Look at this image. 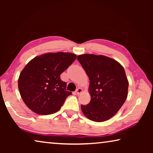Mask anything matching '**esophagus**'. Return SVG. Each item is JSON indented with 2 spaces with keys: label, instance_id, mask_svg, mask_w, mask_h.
I'll return each instance as SVG.
<instances>
[{
  "label": "esophagus",
  "instance_id": "obj_1",
  "mask_svg": "<svg viewBox=\"0 0 153 153\" xmlns=\"http://www.w3.org/2000/svg\"><path fill=\"white\" fill-rule=\"evenodd\" d=\"M82 91H83V90L81 88H77L76 90V93L77 95H79V94H81V93L82 92Z\"/></svg>",
  "mask_w": 153,
  "mask_h": 153
}]
</instances>
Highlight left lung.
<instances>
[{"label":"left lung","mask_w":153,"mask_h":153,"mask_svg":"<svg viewBox=\"0 0 153 153\" xmlns=\"http://www.w3.org/2000/svg\"><path fill=\"white\" fill-rule=\"evenodd\" d=\"M77 60L90 79L91 100L81 105L89 120L102 122L118 112L128 97L129 83L123 67L114 59L103 55L85 54Z\"/></svg>","instance_id":"left-lung-1"}]
</instances>
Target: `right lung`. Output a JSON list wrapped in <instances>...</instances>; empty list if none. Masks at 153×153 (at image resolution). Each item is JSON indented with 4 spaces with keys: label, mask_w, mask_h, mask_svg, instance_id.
<instances>
[{
    "label": "right lung",
    "mask_w": 153,
    "mask_h": 153,
    "mask_svg": "<svg viewBox=\"0 0 153 153\" xmlns=\"http://www.w3.org/2000/svg\"><path fill=\"white\" fill-rule=\"evenodd\" d=\"M73 53H46L28 63L19 75L18 88L27 107L39 115L58 111L71 92L60 75L76 60Z\"/></svg>",
    "instance_id": "right-lung-1"
}]
</instances>
